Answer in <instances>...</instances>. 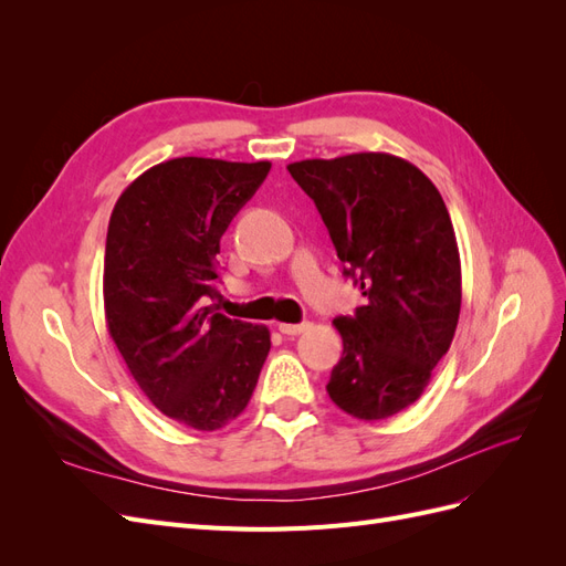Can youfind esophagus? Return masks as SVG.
<instances>
[{"instance_id":"obj_1","label":"esophagus","mask_w":566,"mask_h":566,"mask_svg":"<svg viewBox=\"0 0 566 566\" xmlns=\"http://www.w3.org/2000/svg\"><path fill=\"white\" fill-rule=\"evenodd\" d=\"M306 328H310V323H279V331L283 333V335H300V333H304Z\"/></svg>"}]
</instances>
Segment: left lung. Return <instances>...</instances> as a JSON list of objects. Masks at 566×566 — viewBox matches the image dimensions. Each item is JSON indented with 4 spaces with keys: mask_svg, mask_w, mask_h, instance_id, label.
Here are the masks:
<instances>
[{
    "mask_svg": "<svg viewBox=\"0 0 566 566\" xmlns=\"http://www.w3.org/2000/svg\"><path fill=\"white\" fill-rule=\"evenodd\" d=\"M366 304L335 318L342 358L328 394L358 420L420 399L460 316V254L447 205L416 165L389 153L290 163Z\"/></svg>",
    "mask_w": 566,
    "mask_h": 566,
    "instance_id": "8db88e82",
    "label": "left lung"
}]
</instances>
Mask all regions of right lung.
Wrapping results in <instances>:
<instances>
[{
  "instance_id": "1",
  "label": "right lung",
  "mask_w": 566,
  "mask_h": 566,
  "mask_svg": "<svg viewBox=\"0 0 566 566\" xmlns=\"http://www.w3.org/2000/svg\"><path fill=\"white\" fill-rule=\"evenodd\" d=\"M269 169V160H165L136 177L111 214L108 333L150 403L198 432L243 413L271 349L266 325L208 304L221 235Z\"/></svg>"
}]
</instances>
